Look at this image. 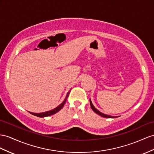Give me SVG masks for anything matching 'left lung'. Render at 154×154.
<instances>
[{
	"label": "left lung",
	"mask_w": 154,
	"mask_h": 154,
	"mask_svg": "<svg viewBox=\"0 0 154 154\" xmlns=\"http://www.w3.org/2000/svg\"><path fill=\"white\" fill-rule=\"evenodd\" d=\"M90 106H91V108H92V109L93 110V111L95 112L96 114H97V115H99L100 116H101L102 117L108 118H117L118 117V116H112L107 115H105V114H103V113L101 112L100 111H98V110L93 105L92 101H91V100H90Z\"/></svg>",
	"instance_id": "1"
}]
</instances>
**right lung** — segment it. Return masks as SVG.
Wrapping results in <instances>:
<instances>
[{
    "label": "right lung",
    "mask_w": 154,
    "mask_h": 154,
    "mask_svg": "<svg viewBox=\"0 0 154 154\" xmlns=\"http://www.w3.org/2000/svg\"><path fill=\"white\" fill-rule=\"evenodd\" d=\"M69 92H70V90L68 92V94H67L66 98L64 99V100L63 101L62 103L60 105H59L57 107L54 108V109L51 110V111H46V112H40V113H34V112H29L30 114H32V115H34V116H38V117H40V118H43V117H46V116L53 115H54V114L58 112L59 111H60V110H61L62 109L63 107H64V105L66 101L67 100V98H68V96H69Z\"/></svg>",
    "instance_id": "obj_1"
}]
</instances>
